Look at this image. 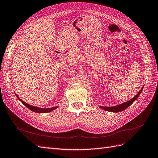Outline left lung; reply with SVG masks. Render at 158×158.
Wrapping results in <instances>:
<instances>
[{"instance_id":"1","label":"left lung","mask_w":158,"mask_h":158,"mask_svg":"<svg viewBox=\"0 0 158 158\" xmlns=\"http://www.w3.org/2000/svg\"><path fill=\"white\" fill-rule=\"evenodd\" d=\"M143 87H142V89H141V90H140L137 95H135V96H134L133 98H131V100H130L129 101H127L124 103H122L120 105H117V106H113V107H104V106H99V107L105 110H107V111H109V112H111V113H118V112H120V111H122V110H124L126 109H127L128 107H130L131 105L135 102L137 98L139 96V95L141 94V93L143 89Z\"/></svg>"}]
</instances>
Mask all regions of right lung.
Masks as SVG:
<instances>
[{
  "label": "right lung",
  "mask_w": 158,
  "mask_h": 158,
  "mask_svg": "<svg viewBox=\"0 0 158 158\" xmlns=\"http://www.w3.org/2000/svg\"><path fill=\"white\" fill-rule=\"evenodd\" d=\"M15 94L17 96V98H18V100L23 104L24 106H25L28 109H30L32 111L34 112V113H49L52 111V110H54L55 109L58 108V106L56 107H50V108H40V107H34L32 106H31V105H29L25 102H23L21 99H20L19 98V96H17L15 92Z\"/></svg>",
  "instance_id": "right-lung-1"
}]
</instances>
